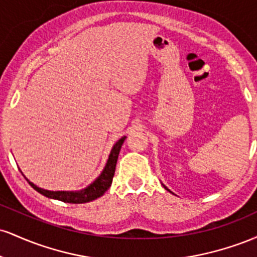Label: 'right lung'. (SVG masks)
Returning <instances> with one entry per match:
<instances>
[{
    "label": "right lung",
    "instance_id": "right-lung-1",
    "mask_svg": "<svg viewBox=\"0 0 257 257\" xmlns=\"http://www.w3.org/2000/svg\"><path fill=\"white\" fill-rule=\"evenodd\" d=\"M124 140L125 137H123L114 144V146L112 147V151L110 153L107 163H106L105 169L102 170L101 174H100L99 178L96 179L93 184L88 186L87 188L79 191V192H69V191H55V192H53V191H47L43 190V188L37 187L36 185L32 184V182L29 181L28 179L26 180H28L32 188H35L37 192L48 197V198L58 199L65 203H73V204H81V203L91 202V200L101 197L102 194L110 188V186L112 184V179H113L114 175V170H116V164L117 159H118L120 147H122Z\"/></svg>",
    "mask_w": 257,
    "mask_h": 257
}]
</instances>
